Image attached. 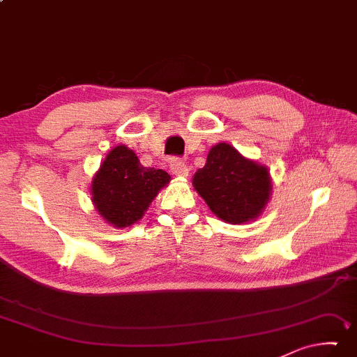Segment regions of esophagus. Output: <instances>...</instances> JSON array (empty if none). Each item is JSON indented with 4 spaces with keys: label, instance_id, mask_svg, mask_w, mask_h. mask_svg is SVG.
Returning a JSON list of instances; mask_svg holds the SVG:
<instances>
[{
    "label": "esophagus",
    "instance_id": "1",
    "mask_svg": "<svg viewBox=\"0 0 357 357\" xmlns=\"http://www.w3.org/2000/svg\"><path fill=\"white\" fill-rule=\"evenodd\" d=\"M169 169H172L173 174H176V176H181V178H185L189 174L188 165H185L183 158H178V157L169 158Z\"/></svg>",
    "mask_w": 357,
    "mask_h": 357
}]
</instances>
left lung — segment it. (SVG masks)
I'll use <instances>...</instances> for the list:
<instances>
[{
  "label": "left lung",
  "mask_w": 357,
  "mask_h": 357,
  "mask_svg": "<svg viewBox=\"0 0 357 357\" xmlns=\"http://www.w3.org/2000/svg\"><path fill=\"white\" fill-rule=\"evenodd\" d=\"M194 188L209 209L225 222L243 224L257 218L270 199L267 168L248 160L230 144L209 151L206 165L194 176Z\"/></svg>",
  "instance_id": "left-lung-1"
}]
</instances>
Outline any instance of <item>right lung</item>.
I'll list each match as a JSON object with an SVG mask.
<instances>
[{
  "mask_svg": "<svg viewBox=\"0 0 357 357\" xmlns=\"http://www.w3.org/2000/svg\"><path fill=\"white\" fill-rule=\"evenodd\" d=\"M169 179L163 169L141 165L132 149L117 146L95 174L92 200L105 220L116 227H127L141 219Z\"/></svg>",
  "mask_w": 357,
  "mask_h": 357,
  "instance_id": "add662e5",
  "label": "right lung"
}]
</instances>
